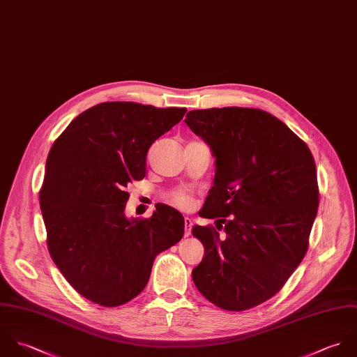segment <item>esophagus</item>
Returning <instances> with one entry per match:
<instances>
[{
    "mask_svg": "<svg viewBox=\"0 0 357 357\" xmlns=\"http://www.w3.org/2000/svg\"><path fill=\"white\" fill-rule=\"evenodd\" d=\"M192 226H193V220L190 218H185V237L192 236Z\"/></svg>",
    "mask_w": 357,
    "mask_h": 357,
    "instance_id": "1",
    "label": "esophagus"
}]
</instances>
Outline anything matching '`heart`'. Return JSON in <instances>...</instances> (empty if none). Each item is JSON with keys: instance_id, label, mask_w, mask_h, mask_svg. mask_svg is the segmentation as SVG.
Returning a JSON list of instances; mask_svg holds the SVG:
<instances>
[{"instance_id": "obj_1", "label": "heart", "mask_w": 357, "mask_h": 357, "mask_svg": "<svg viewBox=\"0 0 357 357\" xmlns=\"http://www.w3.org/2000/svg\"><path fill=\"white\" fill-rule=\"evenodd\" d=\"M167 202L181 210H190L195 204V199L192 193L186 189H174L167 195Z\"/></svg>"}]
</instances>
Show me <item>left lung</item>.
Segmentation results:
<instances>
[{"mask_svg":"<svg viewBox=\"0 0 357 357\" xmlns=\"http://www.w3.org/2000/svg\"><path fill=\"white\" fill-rule=\"evenodd\" d=\"M185 123L215 155L214 186L202 215L225 225V236L214 226L193 227L206 250L193 282L220 309L255 307L283 288L307 251L319 207L314 158L261 109L192 110Z\"/></svg>","mask_w":357,"mask_h":357,"instance_id":"1","label":"left lung"}]
</instances>
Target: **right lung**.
Returning <instances> with one entry per match:
<instances>
[{"instance_id": "add662e5", "label": "right lung", "mask_w": 357, "mask_h": 357, "mask_svg": "<svg viewBox=\"0 0 357 357\" xmlns=\"http://www.w3.org/2000/svg\"><path fill=\"white\" fill-rule=\"evenodd\" d=\"M185 113L103 102L77 116L50 150L40 190L48 251L69 284L93 303L114 307L141 294L155 255L183 236V216L167 206L128 220L124 189L144 178L150 146Z\"/></svg>"}]
</instances>
